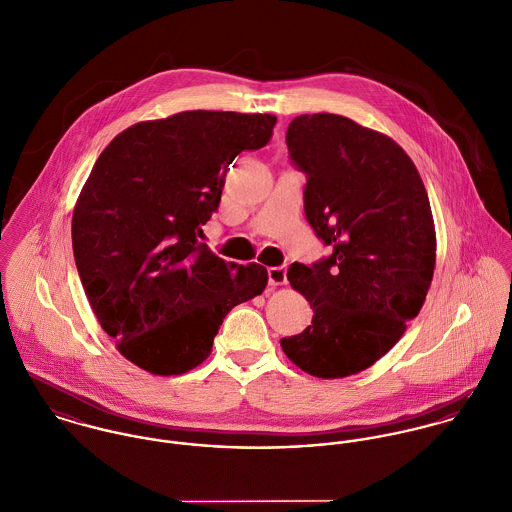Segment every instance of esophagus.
<instances>
[{
  "instance_id": "esophagus-1",
  "label": "esophagus",
  "mask_w": 512,
  "mask_h": 512,
  "mask_svg": "<svg viewBox=\"0 0 512 512\" xmlns=\"http://www.w3.org/2000/svg\"><path fill=\"white\" fill-rule=\"evenodd\" d=\"M268 282L270 286H284L288 282V270L284 266L268 268Z\"/></svg>"
}]
</instances>
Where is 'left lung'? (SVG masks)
Here are the masks:
<instances>
[{"instance_id": "1", "label": "left lung", "mask_w": 512, "mask_h": 512, "mask_svg": "<svg viewBox=\"0 0 512 512\" xmlns=\"http://www.w3.org/2000/svg\"><path fill=\"white\" fill-rule=\"evenodd\" d=\"M286 142L307 173V222L333 254L290 266L313 319L282 349L311 376L345 378L382 359L420 313L436 268L432 207L410 155L351 118L301 114Z\"/></svg>"}]
</instances>
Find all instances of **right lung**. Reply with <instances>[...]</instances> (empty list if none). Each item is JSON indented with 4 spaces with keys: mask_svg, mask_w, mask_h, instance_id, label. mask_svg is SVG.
<instances>
[{
    "mask_svg": "<svg viewBox=\"0 0 512 512\" xmlns=\"http://www.w3.org/2000/svg\"><path fill=\"white\" fill-rule=\"evenodd\" d=\"M276 120L187 110L130 126L96 159L74 205V262L100 327L149 374L207 361L226 313L266 290L264 266L224 262L199 238L228 165L266 146Z\"/></svg>",
    "mask_w": 512,
    "mask_h": 512,
    "instance_id": "right-lung-1",
    "label": "right lung"
}]
</instances>
